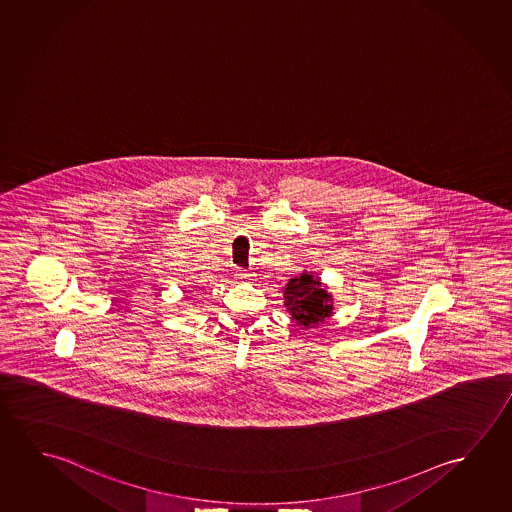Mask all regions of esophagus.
Returning a JSON list of instances; mask_svg holds the SVG:
<instances>
[{
  "label": "esophagus",
  "mask_w": 512,
  "mask_h": 512,
  "mask_svg": "<svg viewBox=\"0 0 512 512\" xmlns=\"http://www.w3.org/2000/svg\"><path fill=\"white\" fill-rule=\"evenodd\" d=\"M238 276L242 277V279H249V277H252V272L251 270H240Z\"/></svg>",
  "instance_id": "34e87169"
}]
</instances>
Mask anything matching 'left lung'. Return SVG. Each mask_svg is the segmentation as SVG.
Instances as JSON below:
<instances>
[{"mask_svg": "<svg viewBox=\"0 0 512 512\" xmlns=\"http://www.w3.org/2000/svg\"><path fill=\"white\" fill-rule=\"evenodd\" d=\"M284 306L295 324L304 329L322 324L333 315V297L322 288L320 277L302 272L284 286Z\"/></svg>", "mask_w": 512, "mask_h": 512, "instance_id": "obj_1", "label": "left lung"}]
</instances>
